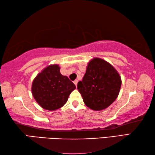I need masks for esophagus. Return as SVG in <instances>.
Masks as SVG:
<instances>
[{
	"label": "esophagus",
	"mask_w": 155,
	"mask_h": 155,
	"mask_svg": "<svg viewBox=\"0 0 155 155\" xmlns=\"http://www.w3.org/2000/svg\"><path fill=\"white\" fill-rule=\"evenodd\" d=\"M74 85H75L76 86H77V83H78V80H75V81H74Z\"/></svg>",
	"instance_id": "obj_1"
}]
</instances>
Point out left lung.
<instances>
[{
  "label": "left lung",
  "instance_id": "obj_1",
  "mask_svg": "<svg viewBox=\"0 0 155 155\" xmlns=\"http://www.w3.org/2000/svg\"><path fill=\"white\" fill-rule=\"evenodd\" d=\"M121 84V77L112 65L104 59L94 58L88 63L77 89L86 106L94 111H101L115 101Z\"/></svg>",
  "mask_w": 155,
  "mask_h": 155
}]
</instances>
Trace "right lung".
Here are the masks:
<instances>
[{"label": "right lung", "instance_id": "right-lung-1", "mask_svg": "<svg viewBox=\"0 0 155 155\" xmlns=\"http://www.w3.org/2000/svg\"><path fill=\"white\" fill-rule=\"evenodd\" d=\"M76 86L66 76L60 73L59 65H50L36 76L32 83V94L43 109L54 111L68 101Z\"/></svg>", "mask_w": 155, "mask_h": 155}]
</instances>
